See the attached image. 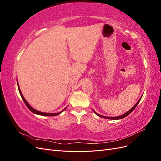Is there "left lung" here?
<instances>
[{
  "label": "left lung",
  "mask_w": 161,
  "mask_h": 161,
  "mask_svg": "<svg viewBox=\"0 0 161 161\" xmlns=\"http://www.w3.org/2000/svg\"><path fill=\"white\" fill-rule=\"evenodd\" d=\"M141 98H142V97H140V99L138 100V101L137 102V103H136V105L133 107L131 109H130L128 112H126L125 114H124V115H120V116H118V117H106V116H103V115H99V114H98L97 113H96V112L93 110V111H94V113L97 115H98V116H99V117H101V118H105V119H123L124 118H125L126 116L127 115H128L130 114H131V112L133 111V110L136 108V106L138 105V104L139 103V102L140 101V100H141Z\"/></svg>",
  "instance_id": "1"
}]
</instances>
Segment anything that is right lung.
I'll return each mask as SVG.
<instances>
[{
    "label": "right lung",
    "mask_w": 161,
    "mask_h": 161,
    "mask_svg": "<svg viewBox=\"0 0 161 161\" xmlns=\"http://www.w3.org/2000/svg\"><path fill=\"white\" fill-rule=\"evenodd\" d=\"M17 85H18V89H19V93H20V95H21V97L22 99L23 100L24 103H25V105H27V107L28 108V109H30L31 112H33V114H37V115H43V116H55V115H59L60 114H61V113H62V112L63 111H64V110L66 109V108L65 109H63L62 111L59 112V113H55V114H52V113H43V112L39 111H37V110H36V109H33V108H31V107L30 105V104H29V103H27V101L25 100V99L24 98V97L23 96V95H22V93H21V89H20V88H19V84H18V82H17Z\"/></svg>",
    "instance_id": "right-lung-1"
}]
</instances>
